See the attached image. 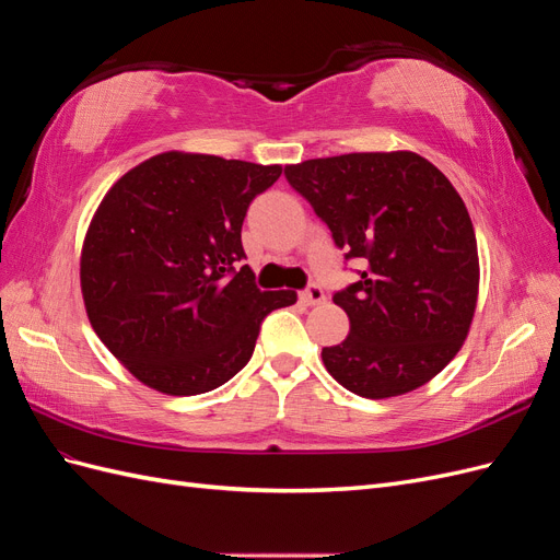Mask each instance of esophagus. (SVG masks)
<instances>
[{
  "label": "esophagus",
  "mask_w": 560,
  "mask_h": 560,
  "mask_svg": "<svg viewBox=\"0 0 560 560\" xmlns=\"http://www.w3.org/2000/svg\"><path fill=\"white\" fill-rule=\"evenodd\" d=\"M301 301L306 303V306H317V303H322L325 301V292H322V287L319 284H308L306 290L301 292Z\"/></svg>",
  "instance_id": "esophagus-1"
}]
</instances>
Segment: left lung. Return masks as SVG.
I'll return each mask as SVG.
<instances>
[{
	"mask_svg": "<svg viewBox=\"0 0 560 560\" xmlns=\"http://www.w3.org/2000/svg\"><path fill=\"white\" fill-rule=\"evenodd\" d=\"M284 177L364 266L334 294L350 334L322 348L329 374L366 399L432 381L463 348L479 294L477 235L453 184L413 151L313 159Z\"/></svg>",
	"mask_w": 560,
	"mask_h": 560,
	"instance_id": "obj_1",
	"label": "left lung"
}]
</instances>
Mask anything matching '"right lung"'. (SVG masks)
<instances>
[{"instance_id":"add662e5","label":"right lung","mask_w":560,"mask_h":560,"mask_svg":"<svg viewBox=\"0 0 560 560\" xmlns=\"http://www.w3.org/2000/svg\"><path fill=\"white\" fill-rule=\"evenodd\" d=\"M280 165L165 151L118 179L81 249L95 334L144 385L202 395L249 362L264 317L296 292L254 284L241 231Z\"/></svg>"}]
</instances>
